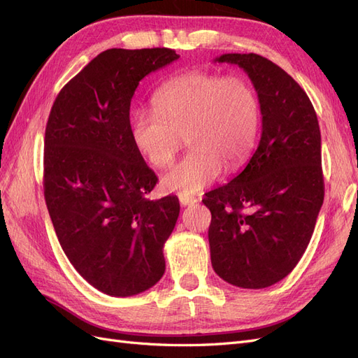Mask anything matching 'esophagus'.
I'll return each instance as SVG.
<instances>
[{
  "mask_svg": "<svg viewBox=\"0 0 358 358\" xmlns=\"http://www.w3.org/2000/svg\"><path fill=\"white\" fill-rule=\"evenodd\" d=\"M179 201H180V206H183V208H187V206H191L194 203H197V200L192 199V197H180Z\"/></svg>",
  "mask_w": 358,
  "mask_h": 358,
  "instance_id": "34e87169",
  "label": "esophagus"
}]
</instances>
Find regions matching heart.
<instances>
[{
  "label": "heart",
  "instance_id": "obj_1",
  "mask_svg": "<svg viewBox=\"0 0 358 358\" xmlns=\"http://www.w3.org/2000/svg\"><path fill=\"white\" fill-rule=\"evenodd\" d=\"M154 110L131 117V138L154 167H164L187 137L189 152L161 178L166 192L192 197L251 157L262 125V101L243 76L189 71L158 88Z\"/></svg>",
  "mask_w": 358,
  "mask_h": 358
}]
</instances>
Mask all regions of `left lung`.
I'll return each instance as SVG.
<instances>
[{
  "label": "left lung",
  "mask_w": 358,
  "mask_h": 358,
  "mask_svg": "<svg viewBox=\"0 0 358 358\" xmlns=\"http://www.w3.org/2000/svg\"><path fill=\"white\" fill-rule=\"evenodd\" d=\"M239 66L262 101V138L246 167L206 194L212 213L210 262L234 287L259 289L297 266L324 200L321 133L306 92L288 73L257 53H224Z\"/></svg>",
  "instance_id": "1"
}]
</instances>
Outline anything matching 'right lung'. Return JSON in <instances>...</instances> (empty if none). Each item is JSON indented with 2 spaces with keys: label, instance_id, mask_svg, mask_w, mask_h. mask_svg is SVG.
Here are the masks:
<instances>
[{
  "label": "right lung",
  "instance_id": "add662e5",
  "mask_svg": "<svg viewBox=\"0 0 358 358\" xmlns=\"http://www.w3.org/2000/svg\"><path fill=\"white\" fill-rule=\"evenodd\" d=\"M179 58L166 48L109 49L58 94L45 136V199L62 251L94 288L136 296L164 275L179 200L157 185L131 138L138 82Z\"/></svg>",
  "mask_w": 358,
  "mask_h": 358
}]
</instances>
